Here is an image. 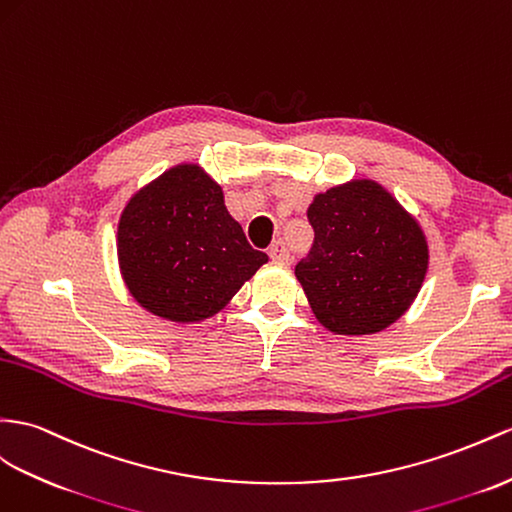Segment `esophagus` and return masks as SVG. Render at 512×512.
I'll list each match as a JSON object with an SVG mask.
<instances>
[{
  "label": "esophagus",
  "mask_w": 512,
  "mask_h": 512,
  "mask_svg": "<svg viewBox=\"0 0 512 512\" xmlns=\"http://www.w3.org/2000/svg\"><path fill=\"white\" fill-rule=\"evenodd\" d=\"M268 255H270L272 261H279V264H290V259H292V257H290V251H287V244H285L283 240L274 242V244L270 246Z\"/></svg>",
  "instance_id": "obj_1"
}]
</instances>
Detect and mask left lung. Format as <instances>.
Instances as JSON below:
<instances>
[{
    "label": "left lung",
    "mask_w": 512,
    "mask_h": 512,
    "mask_svg": "<svg viewBox=\"0 0 512 512\" xmlns=\"http://www.w3.org/2000/svg\"><path fill=\"white\" fill-rule=\"evenodd\" d=\"M307 218L316 238L296 279L326 331L372 335L409 311L428 272V242L391 192L352 179L313 196Z\"/></svg>",
    "instance_id": "obj_1"
}]
</instances>
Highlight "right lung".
<instances>
[{"instance_id": "add662e5", "label": "right lung", "mask_w": 512, "mask_h": 512, "mask_svg": "<svg viewBox=\"0 0 512 512\" xmlns=\"http://www.w3.org/2000/svg\"><path fill=\"white\" fill-rule=\"evenodd\" d=\"M121 277L157 318L216 316L268 255L246 242L225 194L199 164H179L127 201L116 231Z\"/></svg>"}]
</instances>
